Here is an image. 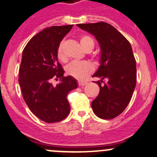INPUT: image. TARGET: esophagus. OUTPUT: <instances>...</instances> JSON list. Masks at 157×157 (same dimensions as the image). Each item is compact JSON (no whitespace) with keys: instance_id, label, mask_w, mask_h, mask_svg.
<instances>
[{"instance_id":"esophagus-1","label":"esophagus","mask_w":157,"mask_h":157,"mask_svg":"<svg viewBox=\"0 0 157 157\" xmlns=\"http://www.w3.org/2000/svg\"><path fill=\"white\" fill-rule=\"evenodd\" d=\"M78 86H81V87H82V86H85V85H87V82H78Z\"/></svg>"}]
</instances>
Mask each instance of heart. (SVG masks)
I'll return each mask as SVG.
<instances>
[{
	"label": "heart",
	"instance_id": "1",
	"mask_svg": "<svg viewBox=\"0 0 157 157\" xmlns=\"http://www.w3.org/2000/svg\"><path fill=\"white\" fill-rule=\"evenodd\" d=\"M79 41L83 49L87 52L92 51L95 45L94 39L89 35H82L79 37ZM56 55L57 58L60 61L63 62L66 60L63 40L59 43L57 48ZM94 66L88 61H73L66 67L67 73L78 80H85L94 72Z\"/></svg>",
	"mask_w": 157,
	"mask_h": 157
}]
</instances>
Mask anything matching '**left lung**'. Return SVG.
Here are the masks:
<instances>
[{"label":"left lung","instance_id":"left-lung-1","mask_svg":"<svg viewBox=\"0 0 157 157\" xmlns=\"http://www.w3.org/2000/svg\"><path fill=\"white\" fill-rule=\"evenodd\" d=\"M77 26L94 35L99 43L101 58L93 77L102 78L98 97L91 102L94 114L102 119H113L124 111L136 85V62L130 43L108 23L100 21ZM107 78L105 83L102 81ZM103 82V86H101Z\"/></svg>","mask_w":157,"mask_h":157}]
</instances>
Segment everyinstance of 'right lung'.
Masks as SVG:
<instances>
[{
    "label": "right lung",
    "instance_id": "obj_1",
    "mask_svg": "<svg viewBox=\"0 0 157 157\" xmlns=\"http://www.w3.org/2000/svg\"><path fill=\"white\" fill-rule=\"evenodd\" d=\"M72 26L45 28L30 40L22 52L18 82L23 98L32 113L46 123L59 122L68 116L67 96L78 87L73 77L63 76L56 55L59 43ZM53 78L60 79V83L54 86Z\"/></svg>",
    "mask_w": 157,
    "mask_h": 157
}]
</instances>
